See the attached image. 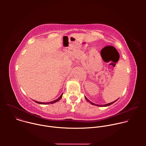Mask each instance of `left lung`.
<instances>
[{"label": "left lung", "mask_w": 146, "mask_h": 146, "mask_svg": "<svg viewBox=\"0 0 146 146\" xmlns=\"http://www.w3.org/2000/svg\"><path fill=\"white\" fill-rule=\"evenodd\" d=\"M85 98H86V100L87 101V102H90L91 105H95V106H99V107H106V106H110V105H111V104H113V103H114L115 102H116L117 101V100H115V101H114V102H111V103H108V104H105V105H96V104H95V103H92V102H91V101H90V100H88L86 96H85Z\"/></svg>", "instance_id": "obj_1"}]
</instances>
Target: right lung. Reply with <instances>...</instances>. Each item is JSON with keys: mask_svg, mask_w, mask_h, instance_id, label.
<instances>
[{"mask_svg": "<svg viewBox=\"0 0 146 146\" xmlns=\"http://www.w3.org/2000/svg\"><path fill=\"white\" fill-rule=\"evenodd\" d=\"M62 95H63V94H62L58 99H55V100H53V101H51V102H50V103H43V102H37V101H36V100H34L36 103H38V104H41V105H48V104H50V103H51V104H52V103H56V102H58L61 98H62Z\"/></svg>", "mask_w": 146, "mask_h": 146, "instance_id": "1", "label": "right lung"}]
</instances>
